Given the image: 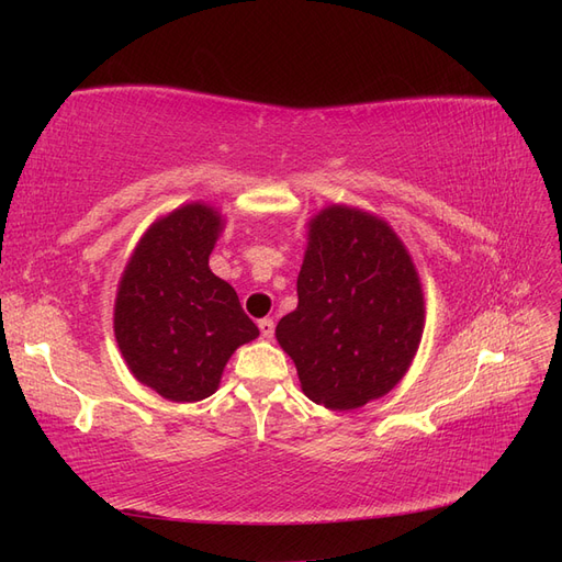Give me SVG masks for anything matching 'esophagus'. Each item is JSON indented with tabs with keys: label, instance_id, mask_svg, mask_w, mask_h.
Segmentation results:
<instances>
[{
	"label": "esophagus",
	"instance_id": "esophagus-1",
	"mask_svg": "<svg viewBox=\"0 0 562 562\" xmlns=\"http://www.w3.org/2000/svg\"><path fill=\"white\" fill-rule=\"evenodd\" d=\"M258 328H260L262 337H267V339L274 337V321H271V318H262V321H258Z\"/></svg>",
	"mask_w": 562,
	"mask_h": 562
}]
</instances>
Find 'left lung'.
<instances>
[{
	"label": "left lung",
	"mask_w": 562,
	"mask_h": 562,
	"mask_svg": "<svg viewBox=\"0 0 562 562\" xmlns=\"http://www.w3.org/2000/svg\"><path fill=\"white\" fill-rule=\"evenodd\" d=\"M424 333V291L401 236L347 203L314 213L297 277V307L277 326L310 401L356 411L386 396Z\"/></svg>",
	"instance_id": "left-lung-1"
}]
</instances>
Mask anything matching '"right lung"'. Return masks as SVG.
<instances>
[{
  "label": "right lung",
  "instance_id": "obj_1",
  "mask_svg": "<svg viewBox=\"0 0 562 562\" xmlns=\"http://www.w3.org/2000/svg\"><path fill=\"white\" fill-rule=\"evenodd\" d=\"M223 229L211 203H182L147 227L116 285L119 351L131 375L168 401L215 394L232 353L260 335L209 267Z\"/></svg>",
  "mask_w": 562,
  "mask_h": 562
}]
</instances>
